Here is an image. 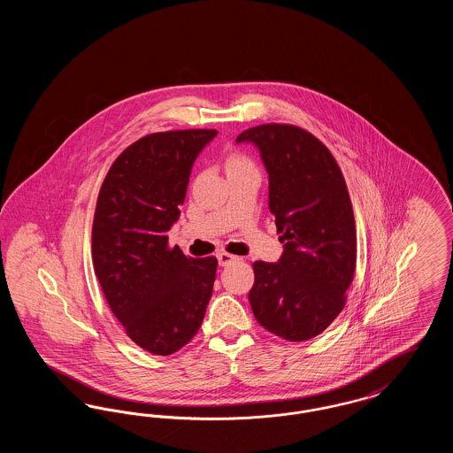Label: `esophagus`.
I'll use <instances>...</instances> for the list:
<instances>
[{
    "label": "esophagus",
    "mask_w": 453,
    "mask_h": 453,
    "mask_svg": "<svg viewBox=\"0 0 453 453\" xmlns=\"http://www.w3.org/2000/svg\"><path fill=\"white\" fill-rule=\"evenodd\" d=\"M217 259H219V265H220V266H227V265H231L233 261H236L237 257L227 253V251H219V253H217Z\"/></svg>",
    "instance_id": "34e87169"
}]
</instances>
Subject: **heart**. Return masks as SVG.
I'll use <instances>...</instances> for the list:
<instances>
[{"mask_svg":"<svg viewBox=\"0 0 453 453\" xmlns=\"http://www.w3.org/2000/svg\"><path fill=\"white\" fill-rule=\"evenodd\" d=\"M242 166H251V163H250V159L248 157H244L242 154H239V152H233V154H229V157H227V170H233V168H242Z\"/></svg>","mask_w":453,"mask_h":453,"instance_id":"obj_1","label":"heart"}]
</instances>
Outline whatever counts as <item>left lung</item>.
I'll return each mask as SVG.
<instances>
[{"instance_id":"left-lung-1","label":"left lung","mask_w":453,"mask_h":453,"mask_svg":"<svg viewBox=\"0 0 453 453\" xmlns=\"http://www.w3.org/2000/svg\"><path fill=\"white\" fill-rule=\"evenodd\" d=\"M268 172V207L281 234L277 263H253V314L265 329L305 342L343 311L357 265V229L343 173L311 132L288 124L244 130Z\"/></svg>"}]
</instances>
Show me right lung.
Instances as JSON below:
<instances>
[{"label":"right lung","mask_w":453,"mask_h":453,"mask_svg":"<svg viewBox=\"0 0 453 453\" xmlns=\"http://www.w3.org/2000/svg\"><path fill=\"white\" fill-rule=\"evenodd\" d=\"M214 129L150 134L122 152L100 188L91 233L95 275L127 336L152 355H172L200 327L217 258L168 246L198 152Z\"/></svg>","instance_id":"obj_1"}]
</instances>
